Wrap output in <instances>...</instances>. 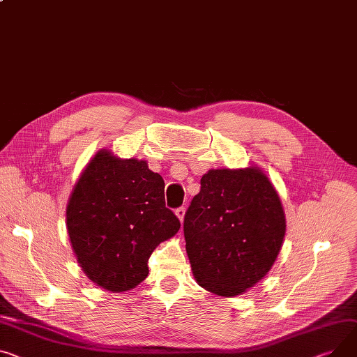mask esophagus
<instances>
[{
    "instance_id": "34e87169",
    "label": "esophagus",
    "mask_w": 357,
    "mask_h": 357,
    "mask_svg": "<svg viewBox=\"0 0 357 357\" xmlns=\"http://www.w3.org/2000/svg\"><path fill=\"white\" fill-rule=\"evenodd\" d=\"M175 213H176V217L179 218V221L182 222V221H183V217H185V208H183V206L176 208V209H175Z\"/></svg>"
}]
</instances>
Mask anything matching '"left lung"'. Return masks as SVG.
Returning <instances> with one entry per match:
<instances>
[{"instance_id": "1", "label": "left lung", "mask_w": 357, "mask_h": 357, "mask_svg": "<svg viewBox=\"0 0 357 357\" xmlns=\"http://www.w3.org/2000/svg\"><path fill=\"white\" fill-rule=\"evenodd\" d=\"M284 234L280 198L255 168L205 174L183 218L194 277L224 297L243 294L268 273Z\"/></svg>"}]
</instances>
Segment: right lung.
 <instances>
[{
  "mask_svg": "<svg viewBox=\"0 0 357 357\" xmlns=\"http://www.w3.org/2000/svg\"><path fill=\"white\" fill-rule=\"evenodd\" d=\"M67 231L83 271L109 291L149 274L153 250L181 222L165 205V182L146 162L102 151L87 165L67 205Z\"/></svg>",
  "mask_w": 357,
  "mask_h": 357,
  "instance_id": "obj_1",
  "label": "right lung"
}]
</instances>
